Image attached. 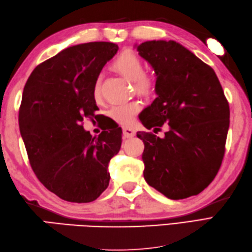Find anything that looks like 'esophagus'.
I'll return each instance as SVG.
<instances>
[{"mask_svg":"<svg viewBox=\"0 0 252 252\" xmlns=\"http://www.w3.org/2000/svg\"><path fill=\"white\" fill-rule=\"evenodd\" d=\"M122 131H123V135H125V137L129 138V137H133L135 135V130L132 129V127H130V126H123Z\"/></svg>","mask_w":252,"mask_h":252,"instance_id":"esophagus-1","label":"esophagus"}]
</instances>
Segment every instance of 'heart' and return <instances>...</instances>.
<instances>
[{
    "instance_id": "b5f03b06",
    "label": "heart",
    "mask_w": 252,
    "mask_h": 252,
    "mask_svg": "<svg viewBox=\"0 0 252 252\" xmlns=\"http://www.w3.org/2000/svg\"><path fill=\"white\" fill-rule=\"evenodd\" d=\"M114 68L120 72L126 79L133 81L134 89L138 94L149 96L155 91V81L152 77L144 73V65L141 58L133 52L126 51L117 58L114 63ZM101 79L97 77L93 85V96L97 100L100 98ZM141 109V104L136 100L126 101V103L116 104L110 108L109 115L116 121L127 125L134 119L135 115Z\"/></svg>"
}]
</instances>
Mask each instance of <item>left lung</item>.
Instances as JSON below:
<instances>
[{"instance_id":"1","label":"left lung","mask_w":252,"mask_h":252,"mask_svg":"<svg viewBox=\"0 0 252 252\" xmlns=\"http://www.w3.org/2000/svg\"><path fill=\"white\" fill-rule=\"evenodd\" d=\"M136 50L156 73L157 97L140 120L160 138L137 132L144 142V179L173 200L198 195L221 167L229 107L215 70L175 41H146Z\"/></svg>"}]
</instances>
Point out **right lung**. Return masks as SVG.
Listing matches in <instances>:
<instances>
[{
	"label": "right lung",
	"instance_id": "right-lung-1",
	"mask_svg": "<svg viewBox=\"0 0 252 252\" xmlns=\"http://www.w3.org/2000/svg\"><path fill=\"white\" fill-rule=\"evenodd\" d=\"M110 42L63 50L34 68L19 108V129L32 170L50 191L70 202H91L109 185L108 163L121 147V127L93 137L95 79L118 52Z\"/></svg>",
	"mask_w": 252,
	"mask_h": 252
}]
</instances>
